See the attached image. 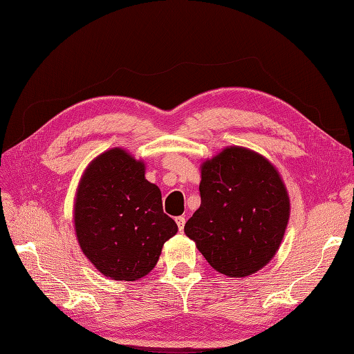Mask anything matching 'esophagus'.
I'll return each instance as SVG.
<instances>
[{
	"mask_svg": "<svg viewBox=\"0 0 354 354\" xmlns=\"http://www.w3.org/2000/svg\"><path fill=\"white\" fill-rule=\"evenodd\" d=\"M175 221H176V225H178L179 231H183L184 230V225H185V217L184 216H178Z\"/></svg>",
	"mask_w": 354,
	"mask_h": 354,
	"instance_id": "esophagus-1",
	"label": "esophagus"
}]
</instances>
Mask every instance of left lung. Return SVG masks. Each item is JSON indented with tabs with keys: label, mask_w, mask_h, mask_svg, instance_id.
<instances>
[{
	"label": "left lung",
	"mask_w": 354,
	"mask_h": 354,
	"mask_svg": "<svg viewBox=\"0 0 354 354\" xmlns=\"http://www.w3.org/2000/svg\"><path fill=\"white\" fill-rule=\"evenodd\" d=\"M201 207L184 232L217 272L242 278L274 259L290 216L275 165L251 149L230 146L201 165Z\"/></svg>",
	"instance_id": "1"
}]
</instances>
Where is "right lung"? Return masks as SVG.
Segmentation results:
<instances>
[{"label":"right lung","mask_w":354,"mask_h":354,"mask_svg":"<svg viewBox=\"0 0 354 354\" xmlns=\"http://www.w3.org/2000/svg\"><path fill=\"white\" fill-rule=\"evenodd\" d=\"M145 173V161L114 147L88 164L77 185L73 219L79 246L111 280L146 277L178 232L162 212L161 190Z\"/></svg>","instance_id":"right-lung-1"}]
</instances>
